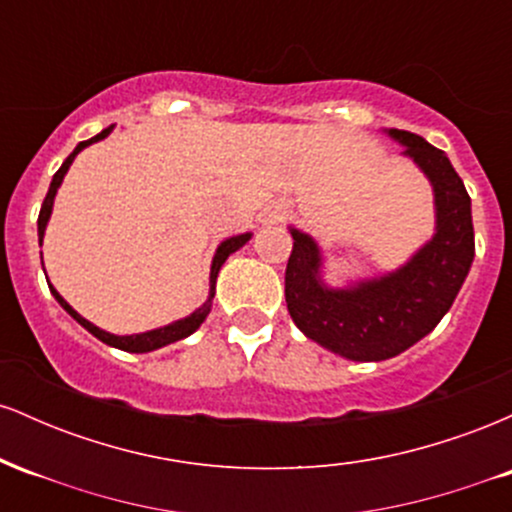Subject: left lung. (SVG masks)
<instances>
[{
  "instance_id": "1",
  "label": "left lung",
  "mask_w": 512,
  "mask_h": 512,
  "mask_svg": "<svg viewBox=\"0 0 512 512\" xmlns=\"http://www.w3.org/2000/svg\"><path fill=\"white\" fill-rule=\"evenodd\" d=\"M431 180L436 192V236L397 272L354 289L320 281L315 240L291 228L286 305L305 337L351 361H385L426 337L448 313L474 260L472 199L443 151L419 134L390 129Z\"/></svg>"
}]
</instances>
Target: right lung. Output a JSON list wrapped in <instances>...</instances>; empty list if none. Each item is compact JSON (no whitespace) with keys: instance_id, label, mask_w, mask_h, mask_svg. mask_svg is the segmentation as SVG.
Instances as JSON below:
<instances>
[{"instance_id":"obj_1","label":"right lung","mask_w":512,"mask_h":512,"mask_svg":"<svg viewBox=\"0 0 512 512\" xmlns=\"http://www.w3.org/2000/svg\"><path fill=\"white\" fill-rule=\"evenodd\" d=\"M110 132H113V127L103 129L101 134H96V137H91V139H88V142H81V144L76 146V149L72 151V154L67 156V161L62 163V168L57 170L55 175H52L50 190H48V195H45V199H43V207H40V214H38V238H40V243H43V236H45V226H48V219H50V214H52V202H55L57 187L62 185V178H64V173H67L69 166H72L74 156L79 154L81 149H86L88 144L98 142V139H105V137H108ZM248 240H250V233H243V236H233V238L223 240V243L219 245V250H216V255H214V262H211V276H209L211 291H209V301L204 303L202 308H199V310H195V313H192L190 317H185V320H178V322H173V325H168V327H161V330H151V332H144V334H132V337H117V334L103 332L101 327L91 325V322H88L86 317H81L79 313H76V310L72 308V305H69L67 301H64V298L60 296V293L55 291V286H50V291H52V296L57 298V303H60L62 308L67 310V313L72 315L74 320L79 322L81 327H86V330L91 332L93 337H98V339H101V342H105V344H108V346H115V349H122V351H132V354H144V351H154V349H161V346H166V344L180 342V339L190 337V334L195 332L199 325H202V322H204V317H207V315H209V310H211V301H214V286H216V276H219V269H221V264L228 260V255H231V252H236L238 248H243V245L248 243Z\"/></svg>"}]
</instances>
